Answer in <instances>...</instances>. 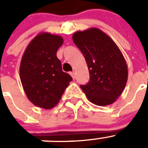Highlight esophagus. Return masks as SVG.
<instances>
[{
    "instance_id": "obj_1",
    "label": "esophagus",
    "mask_w": 148,
    "mask_h": 148,
    "mask_svg": "<svg viewBox=\"0 0 148 148\" xmlns=\"http://www.w3.org/2000/svg\"><path fill=\"white\" fill-rule=\"evenodd\" d=\"M70 75L71 76V77H72V78H73V79H75L76 74L74 72V71H73V72H70Z\"/></svg>"
}]
</instances>
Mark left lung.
I'll return each mask as SVG.
<instances>
[{"label": "left lung", "mask_w": 148, "mask_h": 148, "mask_svg": "<svg viewBox=\"0 0 148 148\" xmlns=\"http://www.w3.org/2000/svg\"><path fill=\"white\" fill-rule=\"evenodd\" d=\"M72 39L88 65L90 81L80 86L86 97L98 106L113 103L122 94L128 80V66L121 49L97 27L77 31Z\"/></svg>", "instance_id": "left-lung-1"}]
</instances>
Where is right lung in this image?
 Segmentation results:
<instances>
[{
	"label": "right lung",
	"mask_w": 148,
	"mask_h": 148,
	"mask_svg": "<svg viewBox=\"0 0 148 148\" xmlns=\"http://www.w3.org/2000/svg\"><path fill=\"white\" fill-rule=\"evenodd\" d=\"M63 44L61 36L39 33L26 47L20 66V78L27 99L36 107L50 110L60 101L71 76L62 70L56 56Z\"/></svg>",
	"instance_id": "add662e5"
}]
</instances>
